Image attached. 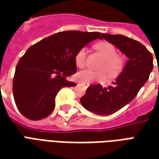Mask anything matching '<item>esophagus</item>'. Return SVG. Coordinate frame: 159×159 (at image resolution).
Instances as JSON below:
<instances>
[{
    "instance_id": "esophagus-1",
    "label": "esophagus",
    "mask_w": 159,
    "mask_h": 159,
    "mask_svg": "<svg viewBox=\"0 0 159 159\" xmlns=\"http://www.w3.org/2000/svg\"><path fill=\"white\" fill-rule=\"evenodd\" d=\"M83 86H84L85 88H88V87H89V83H81Z\"/></svg>"
}]
</instances>
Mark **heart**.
I'll use <instances>...</instances> for the list:
<instances>
[{
    "label": "heart",
    "instance_id": "obj_1",
    "mask_svg": "<svg viewBox=\"0 0 159 159\" xmlns=\"http://www.w3.org/2000/svg\"><path fill=\"white\" fill-rule=\"evenodd\" d=\"M95 48L104 58V63L100 66V69L106 70L111 78H115L119 75L123 68V59L117 56V49L111 43L101 42L97 43ZM88 49L85 47L80 48L75 55V63L77 67L83 68L86 66ZM76 80L83 83H91L94 82H104L107 76L102 70H92L87 69L81 70L76 74Z\"/></svg>",
    "mask_w": 159,
    "mask_h": 159
}]
</instances>
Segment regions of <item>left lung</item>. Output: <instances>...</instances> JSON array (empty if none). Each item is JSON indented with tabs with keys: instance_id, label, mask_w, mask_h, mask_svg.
I'll return each instance as SVG.
<instances>
[{
	"instance_id": "left-lung-1",
	"label": "left lung",
	"mask_w": 159,
	"mask_h": 159,
	"mask_svg": "<svg viewBox=\"0 0 159 159\" xmlns=\"http://www.w3.org/2000/svg\"><path fill=\"white\" fill-rule=\"evenodd\" d=\"M100 39L116 46L129 58L123 71L111 86L91 85L81 98L87 110L98 115H111L122 109L136 96L153 68V58L140 42L122 35L101 34Z\"/></svg>"
}]
</instances>
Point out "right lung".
<instances>
[{
  "instance_id": "right-lung-1",
  "label": "right lung",
  "mask_w": 159,
  "mask_h": 159,
  "mask_svg": "<svg viewBox=\"0 0 159 159\" xmlns=\"http://www.w3.org/2000/svg\"><path fill=\"white\" fill-rule=\"evenodd\" d=\"M98 38H101L100 32L70 30L30 47L16 66L12 83L14 101L21 114L35 121L49 116L59 90L76 85L66 80L76 72V52Z\"/></svg>"
}]
</instances>
